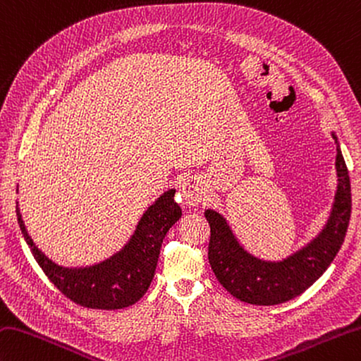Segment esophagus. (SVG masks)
Instances as JSON below:
<instances>
[{
    "instance_id": "1",
    "label": "esophagus",
    "mask_w": 361,
    "mask_h": 361,
    "mask_svg": "<svg viewBox=\"0 0 361 361\" xmlns=\"http://www.w3.org/2000/svg\"><path fill=\"white\" fill-rule=\"evenodd\" d=\"M183 200H185L186 204L189 207H197L203 199V185L202 180L197 178V176H189L185 181L181 183L180 186Z\"/></svg>"
}]
</instances>
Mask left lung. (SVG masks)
<instances>
[{"instance_id": "8db88e82", "label": "left lung", "mask_w": 361, "mask_h": 361, "mask_svg": "<svg viewBox=\"0 0 361 361\" xmlns=\"http://www.w3.org/2000/svg\"><path fill=\"white\" fill-rule=\"evenodd\" d=\"M336 142V176L335 192L326 227L293 255L281 261H266L253 257L239 244L230 225L214 209L204 211L211 227L208 259L216 279L227 291L252 305H277L300 295L326 272L340 252L349 227L352 197L350 180L340 144Z\"/></svg>"}]
</instances>
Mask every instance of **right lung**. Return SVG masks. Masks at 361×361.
Here are the masks:
<instances>
[{"mask_svg":"<svg viewBox=\"0 0 361 361\" xmlns=\"http://www.w3.org/2000/svg\"><path fill=\"white\" fill-rule=\"evenodd\" d=\"M169 189L140 217L128 244L102 263L63 267L40 252L27 235L17 204V219L26 244L49 281L75 303L94 310H120L140 300L157 271L162 239L181 217V208Z\"/></svg>","mask_w":361,"mask_h":361,"instance_id":"add662e5","label":"right lung"}]
</instances>
